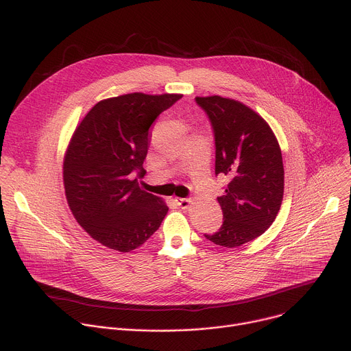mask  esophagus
Here are the masks:
<instances>
[{
    "mask_svg": "<svg viewBox=\"0 0 351 351\" xmlns=\"http://www.w3.org/2000/svg\"><path fill=\"white\" fill-rule=\"evenodd\" d=\"M175 202H176L178 206H179L180 208H183V210L189 208L190 204H191V199H190V198H176Z\"/></svg>",
    "mask_w": 351,
    "mask_h": 351,
    "instance_id": "1",
    "label": "esophagus"
}]
</instances>
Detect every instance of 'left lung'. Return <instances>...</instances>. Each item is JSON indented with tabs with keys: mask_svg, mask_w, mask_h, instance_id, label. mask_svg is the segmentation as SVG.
I'll list each match as a JSON object with an SVG mask.
<instances>
[{
	"mask_svg": "<svg viewBox=\"0 0 351 351\" xmlns=\"http://www.w3.org/2000/svg\"><path fill=\"white\" fill-rule=\"evenodd\" d=\"M211 123L215 175L229 180L218 197L223 223L204 237L217 245L239 247L261 236L275 221L283 198L282 153L268 123L253 110L219 95L195 97Z\"/></svg>",
	"mask_w": 351,
	"mask_h": 351,
	"instance_id": "1",
	"label": "left lung"
}]
</instances>
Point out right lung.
I'll return each mask as SVG.
<instances>
[{
    "mask_svg": "<svg viewBox=\"0 0 351 351\" xmlns=\"http://www.w3.org/2000/svg\"><path fill=\"white\" fill-rule=\"evenodd\" d=\"M180 94L132 93L97 103L82 121L64 162L69 208L98 243L128 253L154 234L167 204L138 187L148 130Z\"/></svg>",
    "mask_w": 351,
    "mask_h": 351,
    "instance_id": "obj_1",
    "label": "right lung"
}]
</instances>
